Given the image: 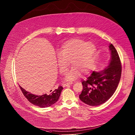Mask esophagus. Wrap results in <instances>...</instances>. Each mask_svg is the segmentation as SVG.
<instances>
[{
	"mask_svg": "<svg viewBox=\"0 0 135 135\" xmlns=\"http://www.w3.org/2000/svg\"><path fill=\"white\" fill-rule=\"evenodd\" d=\"M73 83V82H67V83H66L64 84H63V86H64V87L67 86H68L69 85H70V84H72Z\"/></svg>",
	"mask_w": 135,
	"mask_h": 135,
	"instance_id": "esophagus-1",
	"label": "esophagus"
}]
</instances>
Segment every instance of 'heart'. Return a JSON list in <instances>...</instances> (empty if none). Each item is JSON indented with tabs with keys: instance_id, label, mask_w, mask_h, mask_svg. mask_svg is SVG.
I'll return each mask as SVG.
<instances>
[{
	"instance_id": "heart-1",
	"label": "heart",
	"mask_w": 135,
	"mask_h": 135,
	"mask_svg": "<svg viewBox=\"0 0 135 135\" xmlns=\"http://www.w3.org/2000/svg\"><path fill=\"white\" fill-rule=\"evenodd\" d=\"M97 53L95 46L91 42L79 38L65 42L57 54V63L61 74H65L70 62L72 68L66 74L65 80L76 79L80 73L86 74L90 69Z\"/></svg>"
}]
</instances>
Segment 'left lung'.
Returning a JSON list of instances; mask_svg holds the SVG:
<instances>
[{
    "instance_id": "1",
    "label": "left lung",
    "mask_w": 135,
    "mask_h": 135,
    "mask_svg": "<svg viewBox=\"0 0 135 135\" xmlns=\"http://www.w3.org/2000/svg\"><path fill=\"white\" fill-rule=\"evenodd\" d=\"M110 58L108 66L99 71H93L86 80L82 82L83 90L79 98L90 106L104 103L113 95L120 81L122 73L120 60L114 46H108Z\"/></svg>"
}]
</instances>
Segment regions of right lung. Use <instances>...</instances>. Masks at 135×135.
I'll use <instances>...</instances> for the list:
<instances>
[{"mask_svg": "<svg viewBox=\"0 0 135 135\" xmlns=\"http://www.w3.org/2000/svg\"><path fill=\"white\" fill-rule=\"evenodd\" d=\"M23 95L27 100L32 104L39 107L40 108H47L55 104L59 99L61 92L63 89L62 86H59L58 88L51 90L41 95H35L26 91L19 85Z\"/></svg>", "mask_w": 135, "mask_h": 135, "instance_id": "add662e5", "label": "right lung"}]
</instances>
